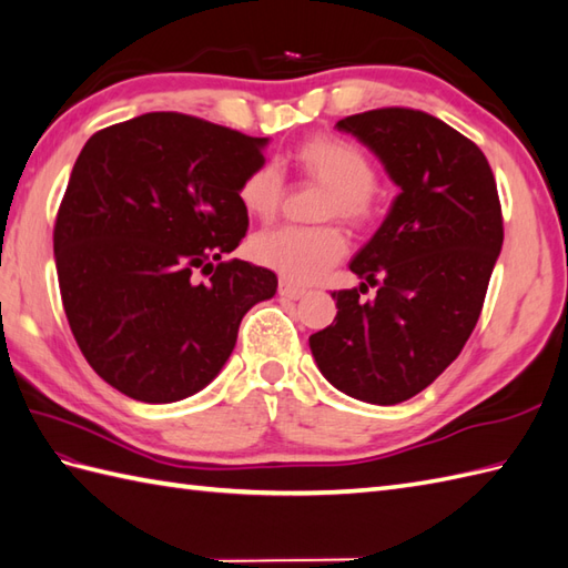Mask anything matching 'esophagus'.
<instances>
[{
	"label": "esophagus",
	"mask_w": 568,
	"mask_h": 568,
	"mask_svg": "<svg viewBox=\"0 0 568 568\" xmlns=\"http://www.w3.org/2000/svg\"><path fill=\"white\" fill-rule=\"evenodd\" d=\"M278 293H281V297H287V300H300V297H305L307 290L305 287H297L293 283H287V281H281Z\"/></svg>",
	"instance_id": "1"
}]
</instances>
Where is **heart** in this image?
Returning <instances> with one entry per match:
<instances>
[{
  "label": "heart",
  "instance_id": "heart-1",
  "mask_svg": "<svg viewBox=\"0 0 568 568\" xmlns=\"http://www.w3.org/2000/svg\"><path fill=\"white\" fill-rule=\"evenodd\" d=\"M295 166L310 181L328 191L322 207V220H344L348 224H365L373 217V191L377 174L367 154L353 142L328 135H314L300 142L293 152ZM285 195L281 169L263 162L242 179L240 205L248 217L268 222L278 215ZM346 236L336 227H283L261 232L248 242V256L258 266L278 273L283 281L310 285L336 266L346 256Z\"/></svg>",
  "mask_w": 568,
  "mask_h": 568
}]
</instances>
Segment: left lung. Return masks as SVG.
Instances as JSON below:
<instances>
[{"label":"left lung","instance_id":"8db88e82","mask_svg":"<svg viewBox=\"0 0 568 568\" xmlns=\"http://www.w3.org/2000/svg\"><path fill=\"white\" fill-rule=\"evenodd\" d=\"M399 186L389 215L355 258L361 290H338L336 320L310 336L322 375L367 404L392 406L426 389L479 322L504 244L494 171L455 128L414 109L338 121ZM378 285L375 301L359 293Z\"/></svg>","mask_w":568,"mask_h":568}]
</instances>
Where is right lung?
I'll use <instances>...</instances> for the list:
<instances>
[{
	"label": "right lung",
	"mask_w": 568,
	"mask_h": 568,
	"mask_svg": "<svg viewBox=\"0 0 568 568\" xmlns=\"http://www.w3.org/2000/svg\"><path fill=\"white\" fill-rule=\"evenodd\" d=\"M266 142L160 111L99 130L79 152L52 232L62 307L87 363L125 397L201 392L242 316L275 295L273 271L224 261L246 234L236 191Z\"/></svg>",
	"instance_id": "add662e5"
}]
</instances>
